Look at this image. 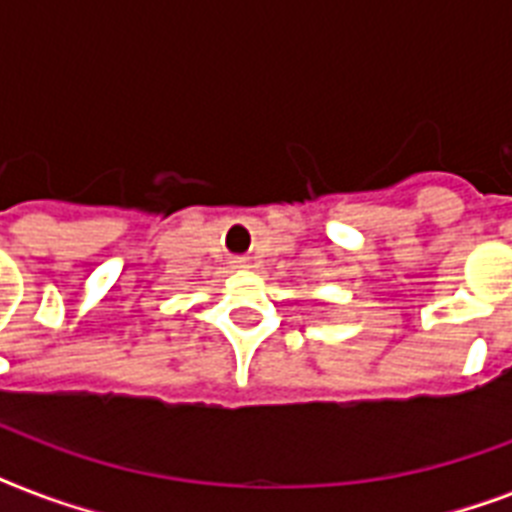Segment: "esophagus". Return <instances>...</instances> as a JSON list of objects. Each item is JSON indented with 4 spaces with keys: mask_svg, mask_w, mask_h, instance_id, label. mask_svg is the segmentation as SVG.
I'll return each instance as SVG.
<instances>
[{
    "mask_svg": "<svg viewBox=\"0 0 512 512\" xmlns=\"http://www.w3.org/2000/svg\"><path fill=\"white\" fill-rule=\"evenodd\" d=\"M247 265H249L247 257H236V260H233V268H247Z\"/></svg>",
    "mask_w": 512,
    "mask_h": 512,
    "instance_id": "obj_1",
    "label": "esophagus"
}]
</instances>
